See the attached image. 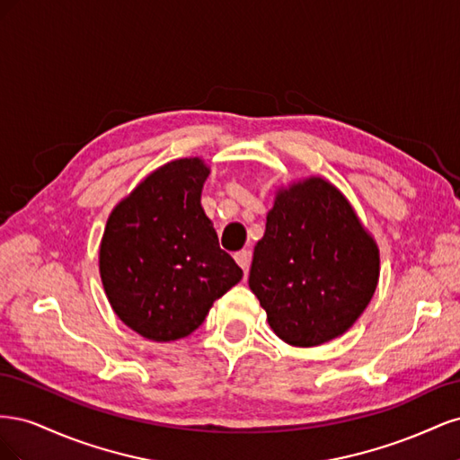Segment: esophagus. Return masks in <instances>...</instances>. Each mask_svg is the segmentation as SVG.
<instances>
[{"label": "esophagus", "mask_w": 460, "mask_h": 460, "mask_svg": "<svg viewBox=\"0 0 460 460\" xmlns=\"http://www.w3.org/2000/svg\"><path fill=\"white\" fill-rule=\"evenodd\" d=\"M234 259H235V262L240 264V267L243 269V272L247 274V269H249V261H252V253L249 252H238L234 255Z\"/></svg>", "instance_id": "34e87169"}]
</instances>
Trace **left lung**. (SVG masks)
<instances>
[{
	"label": "left lung",
	"mask_w": 460,
	"mask_h": 460,
	"mask_svg": "<svg viewBox=\"0 0 460 460\" xmlns=\"http://www.w3.org/2000/svg\"><path fill=\"white\" fill-rule=\"evenodd\" d=\"M380 274L378 247L341 191L309 178L278 191L249 288L280 340L314 347L353 326Z\"/></svg>",
	"instance_id": "8db88e82"
}]
</instances>
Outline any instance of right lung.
Masks as SVG:
<instances>
[{
    "mask_svg": "<svg viewBox=\"0 0 460 460\" xmlns=\"http://www.w3.org/2000/svg\"><path fill=\"white\" fill-rule=\"evenodd\" d=\"M207 176L198 157L166 163L107 220L100 247L105 294L122 323L147 340L190 336L243 276L201 208Z\"/></svg>",
    "mask_w": 460,
    "mask_h": 460,
    "instance_id": "right-lung-1",
    "label": "right lung"
}]
</instances>
